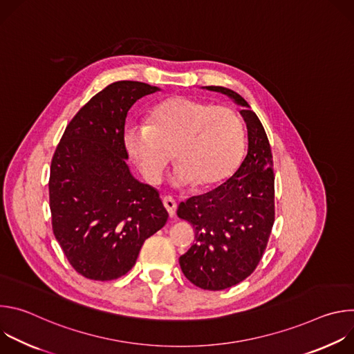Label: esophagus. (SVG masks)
<instances>
[{"label": "esophagus", "instance_id": "obj_1", "mask_svg": "<svg viewBox=\"0 0 354 354\" xmlns=\"http://www.w3.org/2000/svg\"><path fill=\"white\" fill-rule=\"evenodd\" d=\"M162 203H164L165 209L168 210L169 217H175V213H176V201H175L172 197L167 196V197L162 198Z\"/></svg>", "mask_w": 354, "mask_h": 354}]
</instances>
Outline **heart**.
<instances>
[{"mask_svg":"<svg viewBox=\"0 0 354 354\" xmlns=\"http://www.w3.org/2000/svg\"><path fill=\"white\" fill-rule=\"evenodd\" d=\"M243 145V124L232 109L186 95L161 100L148 113L147 124L124 131L130 158L153 185L161 182L174 154L176 185L213 187L235 171Z\"/></svg>","mask_w":354,"mask_h":354,"instance_id":"b5f03b06","label":"heart"}]
</instances>
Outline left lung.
Here are the masks:
<instances>
[{
	"label": "left lung",
	"mask_w": 354,
	"mask_h": 354,
	"mask_svg": "<svg viewBox=\"0 0 354 354\" xmlns=\"http://www.w3.org/2000/svg\"><path fill=\"white\" fill-rule=\"evenodd\" d=\"M207 89L245 108L248 154L227 182L182 201L176 214L194 230V243L179 258L183 274L200 288L218 291L250 276L263 257L274 223V174L266 131L246 100L228 88Z\"/></svg>",
	"instance_id": "left-lung-1"
}]
</instances>
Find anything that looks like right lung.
I'll return each instance as SVG.
<instances>
[{"label":"right lung","mask_w":354,"mask_h":354,"mask_svg":"<svg viewBox=\"0 0 354 354\" xmlns=\"http://www.w3.org/2000/svg\"><path fill=\"white\" fill-rule=\"evenodd\" d=\"M157 91L138 81L108 85L78 111L55 151L48 179L53 234L86 279L124 276L144 241L168 220L160 193L134 179L126 164L127 112Z\"/></svg>","instance_id":"right-lung-1"}]
</instances>
